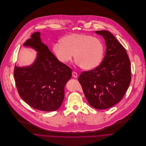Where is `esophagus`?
I'll list each match as a JSON object with an SVG mask.
<instances>
[{
  "instance_id": "esophagus-1",
  "label": "esophagus",
  "mask_w": 146,
  "mask_h": 146,
  "mask_svg": "<svg viewBox=\"0 0 146 146\" xmlns=\"http://www.w3.org/2000/svg\"><path fill=\"white\" fill-rule=\"evenodd\" d=\"M72 77H73L74 78H77L78 77V74H77V72H72Z\"/></svg>"
}]
</instances>
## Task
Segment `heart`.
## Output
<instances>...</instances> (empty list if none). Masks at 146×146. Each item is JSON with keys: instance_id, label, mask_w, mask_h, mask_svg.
Listing matches in <instances>:
<instances>
[{"instance_id": "1", "label": "heart", "mask_w": 146, "mask_h": 146, "mask_svg": "<svg viewBox=\"0 0 146 146\" xmlns=\"http://www.w3.org/2000/svg\"><path fill=\"white\" fill-rule=\"evenodd\" d=\"M52 50L62 64L70 62L74 54L76 64L86 71L98 67L103 60L105 46L98 37L82 33H72L62 37L55 43Z\"/></svg>"}]
</instances>
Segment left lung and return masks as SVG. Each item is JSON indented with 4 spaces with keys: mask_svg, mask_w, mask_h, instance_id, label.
I'll use <instances>...</instances> for the list:
<instances>
[{
    "mask_svg": "<svg viewBox=\"0 0 146 146\" xmlns=\"http://www.w3.org/2000/svg\"><path fill=\"white\" fill-rule=\"evenodd\" d=\"M95 33L105 39L106 51L101 64L82 72L78 81L88 103L106 109L121 101L131 82V65L127 52L113 34L106 30Z\"/></svg>",
    "mask_w": 146,
    "mask_h": 146,
    "instance_id": "8db88e82",
    "label": "left lung"
}]
</instances>
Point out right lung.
<instances>
[{
  "mask_svg": "<svg viewBox=\"0 0 146 146\" xmlns=\"http://www.w3.org/2000/svg\"><path fill=\"white\" fill-rule=\"evenodd\" d=\"M23 46L37 53L31 65L15 66L14 78L20 97L36 109L58 110L64 99V88L71 78L72 69L60 63L42 43L40 32L33 33Z\"/></svg>",
  "mask_w": 146,
  "mask_h": 146,
  "instance_id": "right-lung-1",
  "label": "right lung"
}]
</instances>
